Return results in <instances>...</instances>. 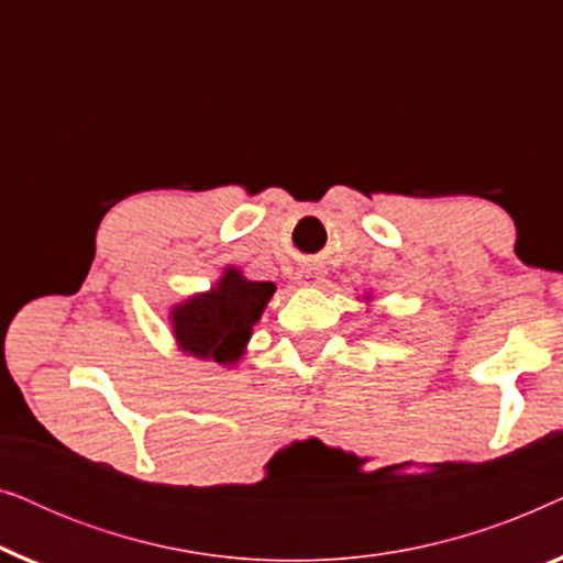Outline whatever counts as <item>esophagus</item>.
Segmentation results:
<instances>
[{
	"label": "esophagus",
	"instance_id": "1",
	"mask_svg": "<svg viewBox=\"0 0 563 563\" xmlns=\"http://www.w3.org/2000/svg\"><path fill=\"white\" fill-rule=\"evenodd\" d=\"M297 284H302V287H318V284H320V272L314 266H305L302 272L297 274Z\"/></svg>",
	"mask_w": 563,
	"mask_h": 563
}]
</instances>
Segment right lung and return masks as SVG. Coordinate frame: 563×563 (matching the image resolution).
<instances>
[{
  "label": "right lung",
  "instance_id": "right-lung-1",
  "mask_svg": "<svg viewBox=\"0 0 563 563\" xmlns=\"http://www.w3.org/2000/svg\"><path fill=\"white\" fill-rule=\"evenodd\" d=\"M272 295V282H249L238 268H225L218 287L172 310L176 343L189 356L235 364Z\"/></svg>",
  "mask_w": 563,
  "mask_h": 563
}]
</instances>
